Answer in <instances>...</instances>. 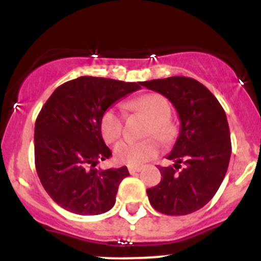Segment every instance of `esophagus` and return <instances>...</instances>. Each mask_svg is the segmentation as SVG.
Listing matches in <instances>:
<instances>
[{
    "instance_id": "34e87169",
    "label": "esophagus",
    "mask_w": 261,
    "mask_h": 261,
    "mask_svg": "<svg viewBox=\"0 0 261 261\" xmlns=\"http://www.w3.org/2000/svg\"><path fill=\"white\" fill-rule=\"evenodd\" d=\"M128 173L130 174H134V173H136V171H140L142 170V168L140 166H128Z\"/></svg>"
}]
</instances>
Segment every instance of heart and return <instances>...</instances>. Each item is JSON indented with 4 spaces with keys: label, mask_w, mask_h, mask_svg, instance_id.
<instances>
[{
    "label": "heart",
    "mask_w": 261,
    "mask_h": 261,
    "mask_svg": "<svg viewBox=\"0 0 261 261\" xmlns=\"http://www.w3.org/2000/svg\"><path fill=\"white\" fill-rule=\"evenodd\" d=\"M131 112L139 113L151 121L148 126L147 135H154L161 140H168L171 134V126L169 123L171 109L170 104L164 96L159 93H148L131 100L126 104ZM100 131L102 139L107 143H114L118 140L123 131V119L121 114L113 108H109L101 114L100 118ZM159 143L154 139H147L143 142H130L123 140L114 147V160L118 164L128 166H138L154 159L159 153Z\"/></svg>",
    "instance_id": "b5f03b06"
}]
</instances>
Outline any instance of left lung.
<instances>
[{
    "mask_svg": "<svg viewBox=\"0 0 261 261\" xmlns=\"http://www.w3.org/2000/svg\"><path fill=\"white\" fill-rule=\"evenodd\" d=\"M165 96L180 121L179 135L166 156L173 166H160L157 186L147 190L149 203L164 215L199 211L215 196L229 166L231 142L226 114L205 86L192 78L170 76L142 82Z\"/></svg>",
    "mask_w": 261,
    "mask_h": 261,
    "instance_id": "8db88e82",
    "label": "left lung"
}]
</instances>
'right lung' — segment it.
Returning <instances> with one entry per match:
<instances>
[{
  "label": "right lung",
  "instance_id": "right-lung-1",
  "mask_svg": "<svg viewBox=\"0 0 261 261\" xmlns=\"http://www.w3.org/2000/svg\"><path fill=\"white\" fill-rule=\"evenodd\" d=\"M140 84L81 76L56 88L41 108L35 123V165L45 191L63 210L87 216L113 208L128 170L95 168L112 156L100 118Z\"/></svg>",
  "mask_w": 261,
  "mask_h": 261
}]
</instances>
